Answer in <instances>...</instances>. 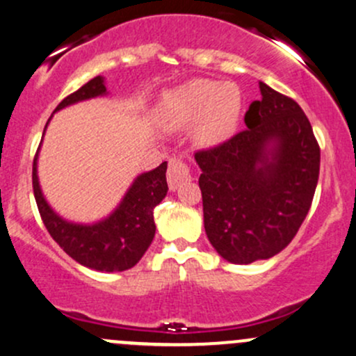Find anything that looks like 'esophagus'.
Masks as SVG:
<instances>
[{"instance_id": "1", "label": "esophagus", "mask_w": 356, "mask_h": 356, "mask_svg": "<svg viewBox=\"0 0 356 356\" xmlns=\"http://www.w3.org/2000/svg\"><path fill=\"white\" fill-rule=\"evenodd\" d=\"M189 179H191V167L188 163L181 159H170V162H168V170H167L168 188L175 191L179 186L188 182Z\"/></svg>"}]
</instances>
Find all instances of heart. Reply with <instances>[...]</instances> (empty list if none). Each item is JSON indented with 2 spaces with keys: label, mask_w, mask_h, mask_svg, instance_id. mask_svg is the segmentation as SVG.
<instances>
[{
  "label": "heart",
  "mask_w": 356,
  "mask_h": 356,
  "mask_svg": "<svg viewBox=\"0 0 356 356\" xmlns=\"http://www.w3.org/2000/svg\"><path fill=\"white\" fill-rule=\"evenodd\" d=\"M241 114V92L232 83L194 80L172 90L160 102L159 121L165 128L179 129L196 124V141L213 147L225 141Z\"/></svg>",
  "instance_id": "heart-1"
}]
</instances>
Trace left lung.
Instances as JSON below:
<instances>
[{
  "label": "left lung",
  "mask_w": 356,
  "mask_h": 356,
  "mask_svg": "<svg viewBox=\"0 0 356 356\" xmlns=\"http://www.w3.org/2000/svg\"><path fill=\"white\" fill-rule=\"evenodd\" d=\"M263 99L245 112L247 128L194 153L201 168L204 230L234 264L268 259L290 244L319 179L321 148L297 102L259 81Z\"/></svg>",
  "instance_id": "obj_1"
}]
</instances>
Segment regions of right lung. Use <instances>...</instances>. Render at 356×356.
I'll use <instances>...</instances> for the list:
<instances>
[{
	"mask_svg": "<svg viewBox=\"0 0 356 356\" xmlns=\"http://www.w3.org/2000/svg\"><path fill=\"white\" fill-rule=\"evenodd\" d=\"M104 93V78L95 76L63 99L56 111ZM37 153L33 156L32 188L40 218L51 237L70 257L90 269L114 273L133 268L143 257L155 237L153 209L165 197L168 191L165 177L167 162L160 163L155 170L141 174L109 218L95 225H76L56 215L44 200L37 179Z\"/></svg>",
	"mask_w": 356,
	"mask_h": 356,
	"instance_id": "1",
	"label": "right lung"
}]
</instances>
